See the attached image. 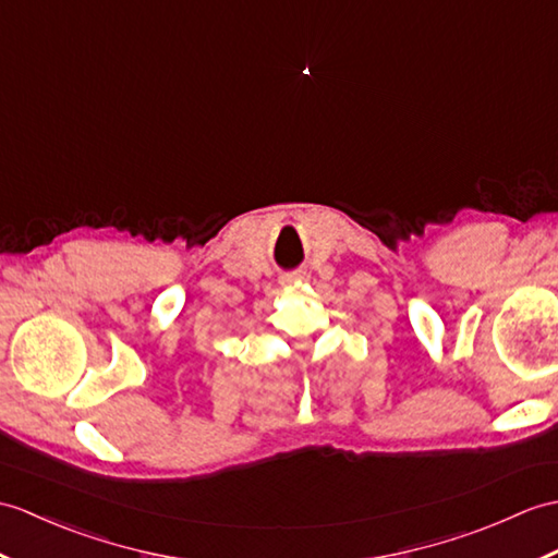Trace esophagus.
Returning <instances> with one entry per match:
<instances>
[{
    "mask_svg": "<svg viewBox=\"0 0 558 558\" xmlns=\"http://www.w3.org/2000/svg\"><path fill=\"white\" fill-rule=\"evenodd\" d=\"M292 280H300V276H284V282H292Z\"/></svg>",
    "mask_w": 558,
    "mask_h": 558,
    "instance_id": "obj_1",
    "label": "esophagus"
}]
</instances>
